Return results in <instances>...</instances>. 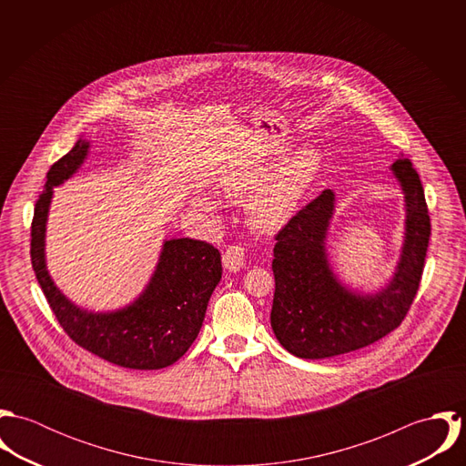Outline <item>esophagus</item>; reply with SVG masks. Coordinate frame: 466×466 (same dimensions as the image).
<instances>
[{"label": "esophagus", "instance_id": "34e87169", "mask_svg": "<svg viewBox=\"0 0 466 466\" xmlns=\"http://www.w3.org/2000/svg\"><path fill=\"white\" fill-rule=\"evenodd\" d=\"M222 266L229 272H238L246 266V253L244 248L240 246H231L224 255H222Z\"/></svg>", "mask_w": 466, "mask_h": 466}]
</instances>
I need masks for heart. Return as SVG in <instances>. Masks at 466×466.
Segmentation results:
<instances>
[{"mask_svg":"<svg viewBox=\"0 0 466 466\" xmlns=\"http://www.w3.org/2000/svg\"><path fill=\"white\" fill-rule=\"evenodd\" d=\"M283 150H267L237 165L218 177V192L229 200L248 199L246 218L258 235L279 233L298 213L301 200L319 176L323 157L314 147H301L283 157ZM196 209L215 217L217 200L192 196Z\"/></svg>","mask_w":466,"mask_h":466,"instance_id":"obj_1","label":"heart"}]
</instances>
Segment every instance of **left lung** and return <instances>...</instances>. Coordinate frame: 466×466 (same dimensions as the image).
I'll return each mask as SVG.
<instances>
[{
	"instance_id": "obj_1",
	"label": "left lung",
	"mask_w": 466,
	"mask_h": 466,
	"mask_svg": "<svg viewBox=\"0 0 466 466\" xmlns=\"http://www.w3.org/2000/svg\"><path fill=\"white\" fill-rule=\"evenodd\" d=\"M403 194V237L393 274L375 290L348 285L333 268L329 240L337 198L325 190L278 235L270 327L299 359H329L393 332L420 285L431 235L423 188L409 159L390 167Z\"/></svg>"
}]
</instances>
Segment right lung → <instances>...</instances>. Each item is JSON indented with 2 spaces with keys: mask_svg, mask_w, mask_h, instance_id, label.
I'll list each match as a JSON object with an SVG mask.
<instances>
[{
  "mask_svg": "<svg viewBox=\"0 0 466 466\" xmlns=\"http://www.w3.org/2000/svg\"><path fill=\"white\" fill-rule=\"evenodd\" d=\"M91 141L80 137L48 172L32 222V266L65 332L84 350L129 370H161L179 360L199 335L208 301L222 278L220 253L194 238H165L157 264L131 303L89 310L54 281L46 264V226L54 188L86 163Z\"/></svg>",
  "mask_w": 466,
  "mask_h": 466,
  "instance_id": "right-lung-1",
  "label": "right lung"
}]
</instances>
